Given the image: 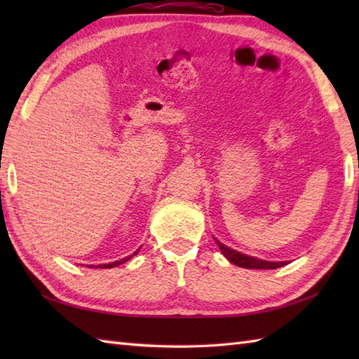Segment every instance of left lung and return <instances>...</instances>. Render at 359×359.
<instances>
[{
    "label": "left lung",
    "mask_w": 359,
    "mask_h": 359,
    "mask_svg": "<svg viewBox=\"0 0 359 359\" xmlns=\"http://www.w3.org/2000/svg\"><path fill=\"white\" fill-rule=\"evenodd\" d=\"M217 245L222 251V255L230 261L231 264L242 266V269H251V270H274V269H279L282 265H287L285 262H270V261H262V259H257V257H251L247 255H242L239 251L231 250L225 247L224 243H220L219 241Z\"/></svg>",
    "instance_id": "8db88e82"
}]
</instances>
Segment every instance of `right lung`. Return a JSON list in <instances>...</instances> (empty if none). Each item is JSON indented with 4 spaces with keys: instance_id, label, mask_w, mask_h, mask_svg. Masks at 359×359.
Returning a JSON list of instances; mask_svg holds the SVG:
<instances>
[{
    "instance_id": "1",
    "label": "right lung",
    "mask_w": 359,
    "mask_h": 359,
    "mask_svg": "<svg viewBox=\"0 0 359 359\" xmlns=\"http://www.w3.org/2000/svg\"><path fill=\"white\" fill-rule=\"evenodd\" d=\"M139 251V250H137ZM137 251L134 255H137ZM134 255H131V256H128V257H125V259H120V261H116V262H111V264H103V265H97L95 269H112V266H117V265H120V264H123V262H126V261H129V259H131Z\"/></svg>"
}]
</instances>
